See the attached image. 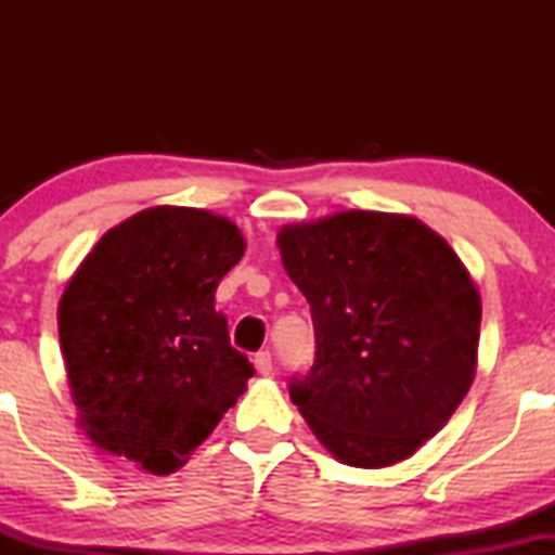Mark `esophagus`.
I'll return each mask as SVG.
<instances>
[{
    "mask_svg": "<svg viewBox=\"0 0 555 555\" xmlns=\"http://www.w3.org/2000/svg\"><path fill=\"white\" fill-rule=\"evenodd\" d=\"M253 365H256V371L260 375H271V354L269 352H258L256 358H253Z\"/></svg>",
    "mask_w": 555,
    "mask_h": 555,
    "instance_id": "34e87169",
    "label": "esophagus"
}]
</instances>
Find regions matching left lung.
Returning a JSON list of instances; mask_svg holds the SVG:
<instances>
[{"mask_svg":"<svg viewBox=\"0 0 555 555\" xmlns=\"http://www.w3.org/2000/svg\"><path fill=\"white\" fill-rule=\"evenodd\" d=\"M310 302L315 362L289 397L349 467L410 460L475 380L480 292L454 247L406 214L339 211L276 234Z\"/></svg>","mask_w":555,"mask_h":555,"instance_id":"obj_1","label":"left lung"}]
</instances>
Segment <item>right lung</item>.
<instances>
[{
	"instance_id": "add662e5",
	"label": "right lung",
	"mask_w": 555,
	"mask_h": 555,
	"mask_svg": "<svg viewBox=\"0 0 555 555\" xmlns=\"http://www.w3.org/2000/svg\"><path fill=\"white\" fill-rule=\"evenodd\" d=\"M245 256L227 216L154 206L112 227L62 292L56 323L86 436L167 475L245 393L216 286Z\"/></svg>"
}]
</instances>
